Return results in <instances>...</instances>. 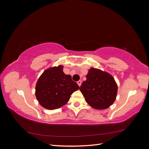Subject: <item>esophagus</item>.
<instances>
[{
    "mask_svg": "<svg viewBox=\"0 0 149 149\" xmlns=\"http://www.w3.org/2000/svg\"><path fill=\"white\" fill-rule=\"evenodd\" d=\"M77 84H78V85H79V86H81V84H82V81H81V80H79V81H77Z\"/></svg>",
    "mask_w": 149,
    "mask_h": 149,
    "instance_id": "34e87169",
    "label": "esophagus"
}]
</instances>
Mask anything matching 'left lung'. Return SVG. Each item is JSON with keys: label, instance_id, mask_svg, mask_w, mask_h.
I'll use <instances>...</instances> for the list:
<instances>
[{"label": "left lung", "instance_id": "1", "mask_svg": "<svg viewBox=\"0 0 149 149\" xmlns=\"http://www.w3.org/2000/svg\"><path fill=\"white\" fill-rule=\"evenodd\" d=\"M80 90L89 105L96 109H105L115 101L117 86L111 75L91 68Z\"/></svg>", "mask_w": 149, "mask_h": 149}]
</instances>
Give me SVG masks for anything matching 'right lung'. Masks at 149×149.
Here are the masks:
<instances>
[{
  "instance_id": "right-lung-1",
  "label": "right lung",
  "mask_w": 149,
  "mask_h": 149,
  "mask_svg": "<svg viewBox=\"0 0 149 149\" xmlns=\"http://www.w3.org/2000/svg\"><path fill=\"white\" fill-rule=\"evenodd\" d=\"M63 68L60 65L48 68L38 79L36 86V98L45 109L60 108L68 102L72 93L79 89L71 76L63 73Z\"/></svg>"
}]
</instances>
